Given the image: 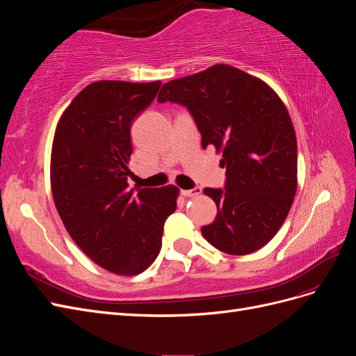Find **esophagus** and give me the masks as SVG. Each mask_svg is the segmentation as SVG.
<instances>
[{"label":"esophagus","instance_id":"esophagus-1","mask_svg":"<svg viewBox=\"0 0 356 356\" xmlns=\"http://www.w3.org/2000/svg\"><path fill=\"white\" fill-rule=\"evenodd\" d=\"M181 195L186 196V197H196V196L202 195V188L196 187V188H193V190H181Z\"/></svg>","mask_w":356,"mask_h":356}]
</instances>
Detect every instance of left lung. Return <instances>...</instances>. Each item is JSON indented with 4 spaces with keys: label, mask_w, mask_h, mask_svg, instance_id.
Returning a JSON list of instances; mask_svg holds the SVG:
<instances>
[{
    "label": "left lung",
    "mask_w": 356,
    "mask_h": 356,
    "mask_svg": "<svg viewBox=\"0 0 356 356\" xmlns=\"http://www.w3.org/2000/svg\"><path fill=\"white\" fill-rule=\"evenodd\" d=\"M159 102L184 105L202 145L222 153L225 186L204 188L217 217L202 234L217 250L258 251L281 229L297 191V138L277 93L242 70L217 63L161 86Z\"/></svg>",
    "instance_id": "obj_1"
}]
</instances>
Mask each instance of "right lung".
I'll return each instance as SVG.
<instances>
[{
    "label": "right lung",
    "mask_w": 356,
    "mask_h": 356,
    "mask_svg": "<svg viewBox=\"0 0 356 356\" xmlns=\"http://www.w3.org/2000/svg\"><path fill=\"white\" fill-rule=\"evenodd\" d=\"M161 81L101 80L75 96L60 115L50 157L59 217L92 261L120 276L143 273L161 248L179 188H131V126Z\"/></svg>",
    "instance_id": "right-lung-1"
}]
</instances>
